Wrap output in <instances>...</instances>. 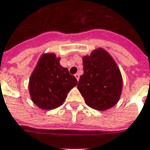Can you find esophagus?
Segmentation results:
<instances>
[{
  "instance_id": "obj_1",
  "label": "esophagus",
  "mask_w": 150,
  "mask_h": 150,
  "mask_svg": "<svg viewBox=\"0 0 150 150\" xmlns=\"http://www.w3.org/2000/svg\"><path fill=\"white\" fill-rule=\"evenodd\" d=\"M79 77H80V75H79V74H78V73H76V74H75V78H77V80H79Z\"/></svg>"
}]
</instances>
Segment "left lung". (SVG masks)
<instances>
[{"mask_svg":"<svg viewBox=\"0 0 150 150\" xmlns=\"http://www.w3.org/2000/svg\"><path fill=\"white\" fill-rule=\"evenodd\" d=\"M83 74L78 89L90 108L105 111L117 104L123 90L118 64L106 50L98 47L83 57Z\"/></svg>","mask_w":150,"mask_h":150,"instance_id":"1","label":"left lung"}]
</instances>
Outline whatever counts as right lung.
Segmentation results:
<instances>
[{
	"label": "right lung",
	"instance_id": "obj_1",
	"mask_svg": "<svg viewBox=\"0 0 150 150\" xmlns=\"http://www.w3.org/2000/svg\"><path fill=\"white\" fill-rule=\"evenodd\" d=\"M60 60L54 52H44L29 78L31 99L41 109L52 110L62 105L67 93L78 83L68 69L61 66Z\"/></svg>",
	"mask_w": 150,
	"mask_h": 150
}]
</instances>
